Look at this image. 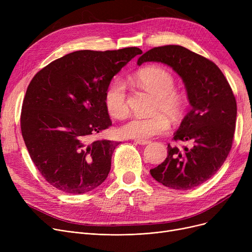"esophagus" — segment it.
<instances>
[{
  "instance_id": "34e87169",
  "label": "esophagus",
  "mask_w": 252,
  "mask_h": 252,
  "mask_svg": "<svg viewBox=\"0 0 252 252\" xmlns=\"http://www.w3.org/2000/svg\"><path fill=\"white\" fill-rule=\"evenodd\" d=\"M135 142L139 145H148L150 143V141L148 140H135Z\"/></svg>"
}]
</instances>
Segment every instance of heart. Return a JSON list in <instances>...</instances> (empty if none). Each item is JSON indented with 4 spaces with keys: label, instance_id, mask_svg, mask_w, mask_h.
Wrapping results in <instances>:
<instances>
[{
    "label": "heart",
    "instance_id": "heart-1",
    "mask_svg": "<svg viewBox=\"0 0 252 252\" xmlns=\"http://www.w3.org/2000/svg\"><path fill=\"white\" fill-rule=\"evenodd\" d=\"M136 81L156 97L155 111H162L171 119H178L183 114L186 101L182 94L174 91L175 78L168 70L150 66L137 73ZM104 104L112 117L122 118L127 113L126 88L122 82L116 81L106 90ZM168 126V119L162 113L149 117L133 116L119 127V134L128 139L146 140L164 133Z\"/></svg>",
    "mask_w": 252,
    "mask_h": 252
}]
</instances>
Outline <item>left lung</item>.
I'll list each match as a JSON object with an SVG mask.
<instances>
[{
  "label": "left lung",
  "instance_id": "obj_1",
  "mask_svg": "<svg viewBox=\"0 0 252 252\" xmlns=\"http://www.w3.org/2000/svg\"><path fill=\"white\" fill-rule=\"evenodd\" d=\"M163 63L178 73L192 109L184 117L174 140L192 141L193 147L167 146V157L150 169L154 180L176 190H189L213 177L232 148L237 104L228 81L218 66L177 45L156 47L138 59Z\"/></svg>",
  "mask_w": 252,
  "mask_h": 252
}]
</instances>
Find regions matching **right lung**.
Segmentation results:
<instances>
[{
  "label": "right lung",
  "instance_id": "right-lung-1",
  "mask_svg": "<svg viewBox=\"0 0 252 252\" xmlns=\"http://www.w3.org/2000/svg\"><path fill=\"white\" fill-rule=\"evenodd\" d=\"M140 54L137 47L76 51L33 76L22 104L21 133L32 160L52 186L83 194L108 177L119 143L90 138L111 126L105 92L113 76Z\"/></svg>",
  "mask_w": 252,
  "mask_h": 252
}]
</instances>
